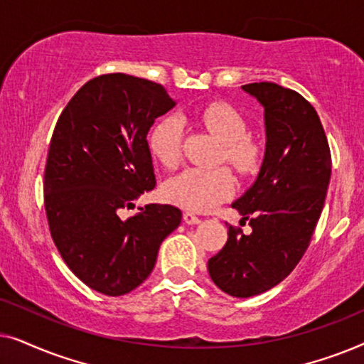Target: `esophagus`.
Returning a JSON list of instances; mask_svg holds the SVG:
<instances>
[{
	"label": "esophagus",
	"instance_id": "esophagus-1",
	"mask_svg": "<svg viewBox=\"0 0 364 364\" xmlns=\"http://www.w3.org/2000/svg\"><path fill=\"white\" fill-rule=\"evenodd\" d=\"M183 222L188 223V225H197V223H200V217H197L192 212H186L183 213Z\"/></svg>",
	"mask_w": 364,
	"mask_h": 364
}]
</instances>
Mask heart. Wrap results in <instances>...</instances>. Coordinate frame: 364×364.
<instances>
[{
	"mask_svg": "<svg viewBox=\"0 0 364 364\" xmlns=\"http://www.w3.org/2000/svg\"><path fill=\"white\" fill-rule=\"evenodd\" d=\"M200 121L223 144L227 162L240 172L252 171L260 159V149L247 137V122L235 109L223 102L203 107ZM183 124L177 116H167L154 126L149 136V147L162 166H177L182 156ZM235 191V182L225 168L188 167L168 178L164 186L166 200L187 210H210Z\"/></svg>",
	"mask_w": 364,
	"mask_h": 364,
	"instance_id": "1",
	"label": "heart"
}]
</instances>
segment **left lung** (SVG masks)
<instances>
[{"instance_id": "obj_1", "label": "left lung", "mask_w": 364, "mask_h": 364, "mask_svg": "<svg viewBox=\"0 0 364 364\" xmlns=\"http://www.w3.org/2000/svg\"><path fill=\"white\" fill-rule=\"evenodd\" d=\"M263 107L265 156L253 186L232 203L252 233L228 228L208 260L212 282L237 298L260 295L290 275L308 248L325 205L331 154L315 107L275 82L242 86Z\"/></svg>"}]
</instances>
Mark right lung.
Wrapping results in <instances>:
<instances>
[{
    "instance_id": "right-lung-1",
    "label": "right lung",
    "mask_w": 364,
    "mask_h": 364,
    "mask_svg": "<svg viewBox=\"0 0 364 364\" xmlns=\"http://www.w3.org/2000/svg\"><path fill=\"white\" fill-rule=\"evenodd\" d=\"M176 101L161 84L104 74L74 94L54 127L44 207L63 260L89 288L121 296L151 275L161 243L182 212L151 203L122 220L156 186L149 129Z\"/></svg>"
}]
</instances>
